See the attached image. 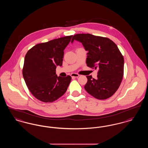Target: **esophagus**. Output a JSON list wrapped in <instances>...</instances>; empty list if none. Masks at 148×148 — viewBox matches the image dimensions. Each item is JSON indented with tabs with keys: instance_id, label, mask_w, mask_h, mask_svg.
Returning <instances> with one entry per match:
<instances>
[{
	"instance_id": "34e87169",
	"label": "esophagus",
	"mask_w": 148,
	"mask_h": 148,
	"mask_svg": "<svg viewBox=\"0 0 148 148\" xmlns=\"http://www.w3.org/2000/svg\"><path fill=\"white\" fill-rule=\"evenodd\" d=\"M71 77H73V78H74V77H79V75L77 73H72L71 74Z\"/></svg>"
}]
</instances>
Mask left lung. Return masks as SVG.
<instances>
[{
  "instance_id": "obj_1",
  "label": "left lung",
  "mask_w": 148,
  "mask_h": 148,
  "mask_svg": "<svg viewBox=\"0 0 148 148\" xmlns=\"http://www.w3.org/2000/svg\"><path fill=\"white\" fill-rule=\"evenodd\" d=\"M74 40L82 42L88 51L87 66L98 69L97 79L86 76L85 90L100 100L111 97L118 89L124 75V58L117 45L108 38L90 34H75L71 42Z\"/></svg>"
}]
</instances>
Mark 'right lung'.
<instances>
[{"instance_id": "1", "label": "right lung", "mask_w": 148, "mask_h": 148, "mask_svg": "<svg viewBox=\"0 0 148 148\" xmlns=\"http://www.w3.org/2000/svg\"><path fill=\"white\" fill-rule=\"evenodd\" d=\"M73 35L39 43L27 53L23 68L26 85L33 96L44 103H51L66 92L71 77H58L56 66H62L64 50Z\"/></svg>"}]
</instances>
